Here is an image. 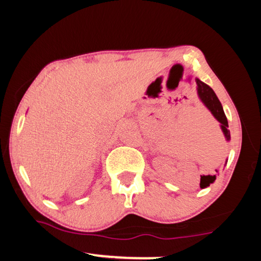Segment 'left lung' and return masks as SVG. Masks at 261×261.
<instances>
[{"label":"left lung","instance_id":"1","mask_svg":"<svg viewBox=\"0 0 261 261\" xmlns=\"http://www.w3.org/2000/svg\"><path fill=\"white\" fill-rule=\"evenodd\" d=\"M197 82V92H198V96L201 100V102L204 103L207 109L210 110L212 115L215 117V120L220 123L221 130H222L224 138H226L227 141L230 140V131L228 130V121L226 115H224L222 105H221L220 100L218 99V96L214 93V91L207 85V84L202 83L200 79H196ZM206 187H210V184H204L200 182V188L204 189Z\"/></svg>","mask_w":261,"mask_h":261}]
</instances>
